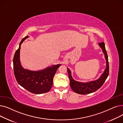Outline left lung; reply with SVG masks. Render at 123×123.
I'll use <instances>...</instances> for the list:
<instances>
[{"instance_id":"8db88e82","label":"left lung","mask_w":123,"mask_h":123,"mask_svg":"<svg viewBox=\"0 0 123 123\" xmlns=\"http://www.w3.org/2000/svg\"><path fill=\"white\" fill-rule=\"evenodd\" d=\"M99 45L100 47L102 49V51L104 54L105 58L106 60V68L104 70V73L101 75L99 79L95 81H90L86 83L76 81L73 79L71 72L69 69L67 68L70 87L73 91L77 94L85 95L95 92L102 87L109 75V66L108 57L105 49V43L104 42H101L99 43Z\"/></svg>"}]
</instances>
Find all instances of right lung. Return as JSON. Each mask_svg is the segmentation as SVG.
Segmentation results:
<instances>
[{
	"label": "right lung",
	"instance_id": "1",
	"mask_svg": "<svg viewBox=\"0 0 123 123\" xmlns=\"http://www.w3.org/2000/svg\"><path fill=\"white\" fill-rule=\"evenodd\" d=\"M28 37L27 36L22 39L14 56L13 62L15 78L19 85L32 93H47L52 87L54 75L61 65L57 64L37 71L24 69L20 61V50L21 44Z\"/></svg>",
	"mask_w": 123,
	"mask_h": 123
}]
</instances>
